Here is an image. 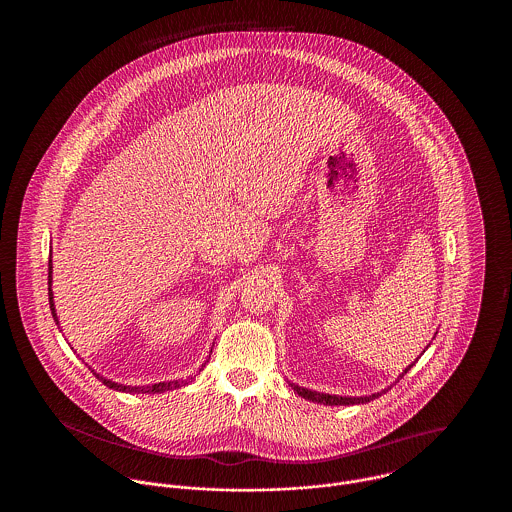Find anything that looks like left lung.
Listing matches in <instances>:
<instances>
[{
	"instance_id": "1",
	"label": "left lung",
	"mask_w": 512,
	"mask_h": 512,
	"mask_svg": "<svg viewBox=\"0 0 512 512\" xmlns=\"http://www.w3.org/2000/svg\"><path fill=\"white\" fill-rule=\"evenodd\" d=\"M428 347V345H426ZM426 351V349H424ZM422 355V353H420ZM418 361V359H416ZM414 361V363H416ZM414 363L407 366L399 376H397V380L393 382V384H397L411 368H413ZM391 384V386H393ZM292 386V390L297 393V395H301L303 399H309V401H313V403H322V405H359V403H368V401H372V399H376L378 395H382V393H386V391L391 390V386H388L386 390L378 391V393H372V395H361V397H351V395H330V393H320V391L315 390H307V388H303V386H297V384H290Z\"/></svg>"
}]
</instances>
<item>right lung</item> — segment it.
Instances as JSON below:
<instances>
[{"label":"right lung","mask_w":512,"mask_h":512,"mask_svg":"<svg viewBox=\"0 0 512 512\" xmlns=\"http://www.w3.org/2000/svg\"><path fill=\"white\" fill-rule=\"evenodd\" d=\"M53 265H51V255H49V263H48V295H49V309H51V315H53V320H55V324L59 326V318H57V311H55V303H53V290H51V282H53ZM213 351V349H211ZM211 357V355H209ZM205 363H209V359L205 361ZM205 363L201 365V368L205 366ZM199 368V370H201ZM94 374H96V378H99L107 388H111V390L122 391V393H165V391L176 390V388H182V386H186V384H190L192 380H194V376H190V378H182V380H171V382H157V384H147V386H124V384H119V382H113V380H109V378H105V376H101L99 372L96 370H92Z\"/></svg>","instance_id":"add662e5"}]
</instances>
